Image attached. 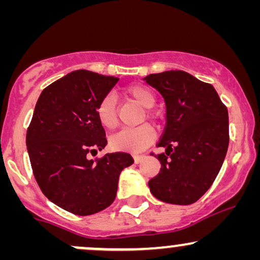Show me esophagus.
<instances>
[{"mask_svg":"<svg viewBox=\"0 0 260 260\" xmlns=\"http://www.w3.org/2000/svg\"><path fill=\"white\" fill-rule=\"evenodd\" d=\"M133 157H134V161H136V162H139L140 160L144 159L145 155H143V154H136V155H133Z\"/></svg>","mask_w":260,"mask_h":260,"instance_id":"34e87169","label":"esophagus"}]
</instances>
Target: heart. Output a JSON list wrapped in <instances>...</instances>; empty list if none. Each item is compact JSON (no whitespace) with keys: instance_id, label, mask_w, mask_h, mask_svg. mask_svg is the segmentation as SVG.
Instances as JSON below:
<instances>
[{"instance_id":"1","label":"heart","mask_w":260,"mask_h":260,"mask_svg":"<svg viewBox=\"0 0 260 260\" xmlns=\"http://www.w3.org/2000/svg\"><path fill=\"white\" fill-rule=\"evenodd\" d=\"M127 96L131 99L136 100L140 106L144 109H151L156 103V96L155 92L150 88L144 84H133L127 86L126 90ZM95 113H96L98 121L103 127L107 129H113L117 126L118 117L117 111H116L115 99L110 94L105 95L99 100L96 107H95ZM147 116L150 118H156V115L147 110ZM156 138V132L155 128L149 123L140 124L138 127L123 128L120 132L110 139V144L112 149L120 151H129V153H139L144 149L150 147Z\"/></svg>"}]
</instances>
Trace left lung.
Returning <instances> with one entry per match:
<instances>
[{"label": "left lung", "instance_id": "left-lung-1", "mask_svg": "<svg viewBox=\"0 0 260 260\" xmlns=\"http://www.w3.org/2000/svg\"><path fill=\"white\" fill-rule=\"evenodd\" d=\"M166 103V126L155 155L160 172L149 181L155 198L170 204L198 201L215 181L229 148V113L214 86L184 71L145 77Z\"/></svg>", "mask_w": 260, "mask_h": 260}]
</instances>
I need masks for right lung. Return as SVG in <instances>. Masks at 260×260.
<instances>
[{"label":"right lung","instance_id":"obj_1","mask_svg":"<svg viewBox=\"0 0 260 260\" xmlns=\"http://www.w3.org/2000/svg\"><path fill=\"white\" fill-rule=\"evenodd\" d=\"M117 82V77L85 70L68 73L44 89L26 131L41 192L76 215H91L111 205L121 171L134 161L123 151L89 159L107 144L95 107Z\"/></svg>","mask_w":260,"mask_h":260}]
</instances>
